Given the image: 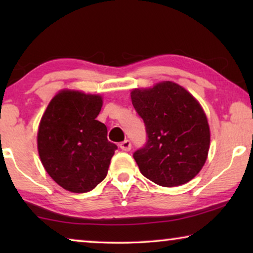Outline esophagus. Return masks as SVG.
I'll list each match as a JSON object with an SVG mask.
<instances>
[{
  "instance_id": "esophagus-1",
  "label": "esophagus",
  "mask_w": 253,
  "mask_h": 253,
  "mask_svg": "<svg viewBox=\"0 0 253 253\" xmlns=\"http://www.w3.org/2000/svg\"><path fill=\"white\" fill-rule=\"evenodd\" d=\"M120 148L122 151H126V152H129L131 150V141L130 140H124L122 143L120 144Z\"/></svg>"
}]
</instances>
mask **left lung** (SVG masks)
Instances as JSON below:
<instances>
[{"mask_svg":"<svg viewBox=\"0 0 253 253\" xmlns=\"http://www.w3.org/2000/svg\"><path fill=\"white\" fill-rule=\"evenodd\" d=\"M131 100L147 136L144 146L133 153L141 174L167 188L191 181L210 150V126L198 101L171 82L133 89Z\"/></svg>","mask_w":253,"mask_h":253,"instance_id":"obj_1","label":"left lung"}]
</instances>
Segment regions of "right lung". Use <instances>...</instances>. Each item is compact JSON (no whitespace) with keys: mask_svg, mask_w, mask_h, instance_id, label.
Returning <instances> with one entry per match:
<instances>
[{"mask_svg":"<svg viewBox=\"0 0 253 253\" xmlns=\"http://www.w3.org/2000/svg\"><path fill=\"white\" fill-rule=\"evenodd\" d=\"M102 99L78 91H62L41 119L38 151L51 178L68 191H91L108 172L115 144L99 122Z\"/></svg>","mask_w":253,"mask_h":253,"instance_id":"1","label":"right lung"}]
</instances>
